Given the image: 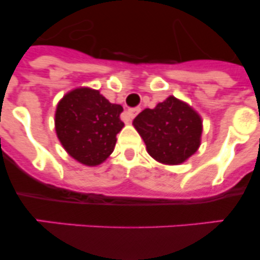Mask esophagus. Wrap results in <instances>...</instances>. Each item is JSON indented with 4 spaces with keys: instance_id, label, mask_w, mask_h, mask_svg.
Returning a JSON list of instances; mask_svg holds the SVG:
<instances>
[{
    "instance_id": "obj_1",
    "label": "esophagus",
    "mask_w": 260,
    "mask_h": 260,
    "mask_svg": "<svg viewBox=\"0 0 260 260\" xmlns=\"http://www.w3.org/2000/svg\"><path fill=\"white\" fill-rule=\"evenodd\" d=\"M140 112V108L139 107H135V108H130V110L127 111V112L125 113L126 115V118L125 120L126 121H130V120H133V118L135 117V116L138 115V113Z\"/></svg>"
}]
</instances>
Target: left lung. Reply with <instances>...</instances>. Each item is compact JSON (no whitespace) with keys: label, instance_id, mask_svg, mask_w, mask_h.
Masks as SVG:
<instances>
[{"label":"left lung","instance_id":"obj_1","mask_svg":"<svg viewBox=\"0 0 260 260\" xmlns=\"http://www.w3.org/2000/svg\"><path fill=\"white\" fill-rule=\"evenodd\" d=\"M150 157L165 165H180L200 145L202 118L182 101L170 95L153 110L145 108L133 121Z\"/></svg>","mask_w":260,"mask_h":260}]
</instances>
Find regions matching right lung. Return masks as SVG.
Here are the masks:
<instances>
[{
  "mask_svg": "<svg viewBox=\"0 0 260 260\" xmlns=\"http://www.w3.org/2000/svg\"><path fill=\"white\" fill-rule=\"evenodd\" d=\"M122 107L111 103L98 90L78 88L58 102L54 115L56 134L66 152L85 166L107 159L123 127Z\"/></svg>",
  "mask_w": 260,
  "mask_h": 260,
  "instance_id": "add662e5",
  "label": "right lung"
}]
</instances>
